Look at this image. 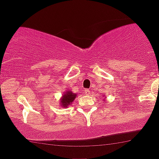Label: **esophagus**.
Returning <instances> with one entry per match:
<instances>
[{
	"mask_svg": "<svg viewBox=\"0 0 159 159\" xmlns=\"http://www.w3.org/2000/svg\"><path fill=\"white\" fill-rule=\"evenodd\" d=\"M84 94L87 95H89L90 94V90H88V89H85V90H84Z\"/></svg>",
	"mask_w": 159,
	"mask_h": 159,
	"instance_id": "obj_1",
	"label": "esophagus"
}]
</instances>
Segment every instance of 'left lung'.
<instances>
[{"label":"left lung","mask_w":159,"mask_h":159,"mask_svg":"<svg viewBox=\"0 0 159 159\" xmlns=\"http://www.w3.org/2000/svg\"><path fill=\"white\" fill-rule=\"evenodd\" d=\"M105 98H106V97H105Z\"/></svg>","instance_id":"left-lung-1"}]
</instances>
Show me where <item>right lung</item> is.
Here are the masks:
<instances>
[{"label":"right lung","instance_id":"1","mask_svg":"<svg viewBox=\"0 0 159 159\" xmlns=\"http://www.w3.org/2000/svg\"><path fill=\"white\" fill-rule=\"evenodd\" d=\"M76 97H77V93H73L72 91L66 90L60 99L59 103L61 104V106L62 108L68 107L70 104H72Z\"/></svg>","mask_w":159,"mask_h":159}]
</instances>
